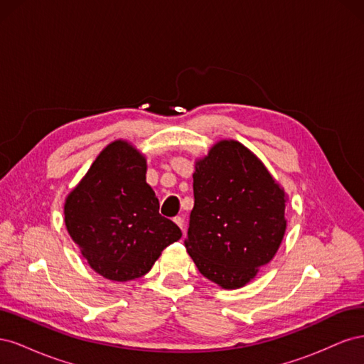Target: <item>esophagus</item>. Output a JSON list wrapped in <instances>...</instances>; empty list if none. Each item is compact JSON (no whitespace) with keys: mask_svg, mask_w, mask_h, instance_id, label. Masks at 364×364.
I'll return each mask as SVG.
<instances>
[{"mask_svg":"<svg viewBox=\"0 0 364 364\" xmlns=\"http://www.w3.org/2000/svg\"><path fill=\"white\" fill-rule=\"evenodd\" d=\"M173 222H174L176 225H178V226L182 229V232L185 234V228H183V218H182V217H174V218H173Z\"/></svg>","mask_w":364,"mask_h":364,"instance_id":"34e87169","label":"esophagus"}]
</instances>
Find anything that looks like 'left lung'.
<instances>
[{
    "mask_svg": "<svg viewBox=\"0 0 364 364\" xmlns=\"http://www.w3.org/2000/svg\"><path fill=\"white\" fill-rule=\"evenodd\" d=\"M186 252L222 289L245 287L278 252L287 228V196L253 153L218 141L196 162Z\"/></svg>",
    "mask_w": 364,
    "mask_h": 364,
    "instance_id": "left-lung-1",
    "label": "left lung"
}]
</instances>
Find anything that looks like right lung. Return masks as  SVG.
I'll return each mask as SVG.
<instances>
[{"instance_id":"1","label":"right lung","mask_w":364,"mask_h":364,"mask_svg":"<svg viewBox=\"0 0 364 364\" xmlns=\"http://www.w3.org/2000/svg\"><path fill=\"white\" fill-rule=\"evenodd\" d=\"M146 171L144 155L127 141H114L65 200L70 237L106 279L144 277L161 252L182 237L179 226L159 214Z\"/></svg>"}]
</instances>
